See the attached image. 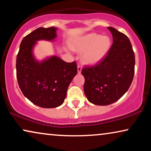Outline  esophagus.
Wrapping results in <instances>:
<instances>
[{
	"instance_id": "esophagus-1",
	"label": "esophagus",
	"mask_w": 151,
	"mask_h": 151,
	"mask_svg": "<svg viewBox=\"0 0 151 151\" xmlns=\"http://www.w3.org/2000/svg\"><path fill=\"white\" fill-rule=\"evenodd\" d=\"M82 71V66L81 65H78V73H80Z\"/></svg>"
}]
</instances>
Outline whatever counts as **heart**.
<instances>
[{
  "instance_id": "1",
  "label": "heart",
  "mask_w": 151,
  "mask_h": 151,
  "mask_svg": "<svg viewBox=\"0 0 151 151\" xmlns=\"http://www.w3.org/2000/svg\"><path fill=\"white\" fill-rule=\"evenodd\" d=\"M111 44L108 36L92 33L76 40L72 45V48L79 52H83L82 59L84 63L95 65L106 57Z\"/></svg>"
}]
</instances>
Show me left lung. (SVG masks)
I'll return each instance as SVG.
<instances>
[{
	"label": "left lung",
	"instance_id": "left-lung-1",
	"mask_svg": "<svg viewBox=\"0 0 151 151\" xmlns=\"http://www.w3.org/2000/svg\"><path fill=\"white\" fill-rule=\"evenodd\" d=\"M113 45L102 60L82 70L84 91L92 104L106 106L116 102L129 89L135 73V54L128 37L109 27Z\"/></svg>",
	"mask_w": 151,
	"mask_h": 151
}]
</instances>
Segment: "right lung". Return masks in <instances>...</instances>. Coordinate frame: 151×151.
<instances>
[{
    "label": "right lung",
    "instance_id": "obj_1",
    "mask_svg": "<svg viewBox=\"0 0 151 151\" xmlns=\"http://www.w3.org/2000/svg\"><path fill=\"white\" fill-rule=\"evenodd\" d=\"M55 27H39L24 37L16 57V77L24 96L42 108H55L63 104L68 87L78 73L75 61L66 63L52 56L37 61L33 48L37 41H52L56 37Z\"/></svg>",
    "mask_w": 151,
    "mask_h": 151
}]
</instances>
